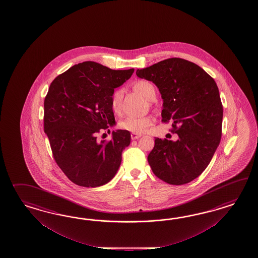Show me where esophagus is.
<instances>
[{"mask_svg":"<svg viewBox=\"0 0 258 258\" xmlns=\"http://www.w3.org/2000/svg\"><path fill=\"white\" fill-rule=\"evenodd\" d=\"M141 134H136V133H132V139L133 140H136V139H139L140 138Z\"/></svg>","mask_w":258,"mask_h":258,"instance_id":"obj_1","label":"esophagus"}]
</instances>
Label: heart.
Returning a JSON list of instances; mask_svg holds the SVG:
<instances>
[{
    "instance_id": "heart-1",
    "label": "heart",
    "mask_w": 258,
    "mask_h": 258,
    "mask_svg": "<svg viewBox=\"0 0 258 258\" xmlns=\"http://www.w3.org/2000/svg\"><path fill=\"white\" fill-rule=\"evenodd\" d=\"M135 92L139 93L149 101L155 99L156 90L152 83L147 80H139L133 84ZM123 99V91L121 89L115 90L110 98L111 109L115 112H119L121 109V104ZM154 121L150 116H127L120 123V127L130 133L142 134L145 133L149 127L153 125Z\"/></svg>"
}]
</instances>
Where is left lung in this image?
Instances as JSON below:
<instances>
[{
	"instance_id": "left-lung-1",
	"label": "left lung",
	"mask_w": 258,
	"mask_h": 258,
	"mask_svg": "<svg viewBox=\"0 0 258 258\" xmlns=\"http://www.w3.org/2000/svg\"><path fill=\"white\" fill-rule=\"evenodd\" d=\"M163 98V122L173 121L177 141L155 138L148 157L159 179L180 185L195 180L211 162L221 138L223 108L215 80L195 63L172 57L136 71Z\"/></svg>"
}]
</instances>
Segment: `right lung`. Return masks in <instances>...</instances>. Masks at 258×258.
I'll return each mask as SVG.
<instances>
[{
  "label": "right lung",
  "instance_id": "right-lung-1",
  "mask_svg": "<svg viewBox=\"0 0 258 258\" xmlns=\"http://www.w3.org/2000/svg\"><path fill=\"white\" fill-rule=\"evenodd\" d=\"M133 72L85 61L71 67L50 85L44 100V133L55 163L79 186H101L117 173L131 133L113 131L108 142H98L96 134L115 125L111 94Z\"/></svg>",
  "mask_w": 258,
  "mask_h": 258
}]
</instances>
